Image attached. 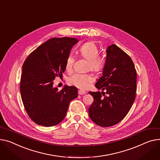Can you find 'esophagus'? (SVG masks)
Instances as JSON below:
<instances>
[{
  "label": "esophagus",
  "instance_id": "34e87169",
  "mask_svg": "<svg viewBox=\"0 0 160 160\" xmlns=\"http://www.w3.org/2000/svg\"><path fill=\"white\" fill-rule=\"evenodd\" d=\"M78 94H80V95H83V94H86V92L84 91H82V90H79L78 92Z\"/></svg>",
  "mask_w": 160,
  "mask_h": 160
}]
</instances>
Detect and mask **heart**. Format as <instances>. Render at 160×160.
Wrapping results in <instances>:
<instances>
[{"label": "heart", "instance_id": "heart-1", "mask_svg": "<svg viewBox=\"0 0 160 160\" xmlns=\"http://www.w3.org/2000/svg\"><path fill=\"white\" fill-rule=\"evenodd\" d=\"M78 52L81 58L88 60L87 71H91L94 73H100L103 70L105 64V59L99 55V49L94 42H88L84 43L80 47ZM74 61V57L72 54H69L66 62V69L68 71L72 70ZM92 81V78L89 74L75 73L68 79L69 84L82 89L88 88Z\"/></svg>", "mask_w": 160, "mask_h": 160}]
</instances>
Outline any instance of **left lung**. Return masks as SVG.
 <instances>
[{
  "label": "left lung",
  "instance_id": "left-lung-1",
  "mask_svg": "<svg viewBox=\"0 0 160 160\" xmlns=\"http://www.w3.org/2000/svg\"><path fill=\"white\" fill-rule=\"evenodd\" d=\"M136 78L131 58L115 44L109 46L103 76L95 84L103 91L89 92L94 98L89 108L92 121L108 127L122 120L136 98Z\"/></svg>",
  "mask_w": 160,
  "mask_h": 160
}]
</instances>
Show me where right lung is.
I'll return each mask as SVG.
<instances>
[{
    "instance_id": "1",
    "label": "right lung",
    "mask_w": 160,
    "mask_h": 160,
    "mask_svg": "<svg viewBox=\"0 0 160 160\" xmlns=\"http://www.w3.org/2000/svg\"><path fill=\"white\" fill-rule=\"evenodd\" d=\"M75 38H52L31 52L25 60L20 89L24 108L35 123L51 127L61 122L70 102L78 97L77 88L66 86L58 91L53 80L62 75Z\"/></svg>"
}]
</instances>
